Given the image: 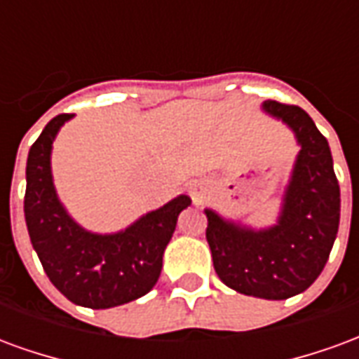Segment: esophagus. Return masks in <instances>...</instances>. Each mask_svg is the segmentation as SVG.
<instances>
[{"label": "esophagus", "instance_id": "1", "mask_svg": "<svg viewBox=\"0 0 359 359\" xmlns=\"http://www.w3.org/2000/svg\"><path fill=\"white\" fill-rule=\"evenodd\" d=\"M190 196H192L194 203H202V200L205 198V188H203L202 182H194V184H190Z\"/></svg>", "mask_w": 359, "mask_h": 359}]
</instances>
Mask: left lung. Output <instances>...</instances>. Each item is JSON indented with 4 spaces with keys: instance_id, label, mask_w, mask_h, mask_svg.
I'll list each match as a JSON object with an SVG mask.
<instances>
[{
    "instance_id": "8db88e82",
    "label": "left lung",
    "mask_w": 359,
    "mask_h": 359,
    "mask_svg": "<svg viewBox=\"0 0 359 359\" xmlns=\"http://www.w3.org/2000/svg\"><path fill=\"white\" fill-rule=\"evenodd\" d=\"M262 109L283 121L300 148L277 221L257 229L205 208V238L215 273L229 288L286 300L308 290L329 259L339 233L340 188L329 142L308 113L278 102H264Z\"/></svg>"
}]
</instances>
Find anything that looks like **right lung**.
<instances>
[{
    "label": "right lung",
    "mask_w": 359,
    "mask_h": 359,
    "mask_svg": "<svg viewBox=\"0 0 359 359\" xmlns=\"http://www.w3.org/2000/svg\"><path fill=\"white\" fill-rule=\"evenodd\" d=\"M73 115H57L32 144L27 159L25 219L46 275L76 306L107 309L138 300L156 286L163 252L180 211L192 200L172 198L117 233H92L61 203L51 175L53 140Z\"/></svg>",
    "instance_id": "1"
}]
</instances>
